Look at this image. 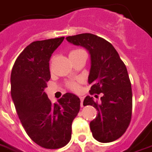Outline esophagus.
I'll return each instance as SVG.
<instances>
[{
  "label": "esophagus",
  "instance_id": "obj_1",
  "mask_svg": "<svg viewBox=\"0 0 152 152\" xmlns=\"http://www.w3.org/2000/svg\"><path fill=\"white\" fill-rule=\"evenodd\" d=\"M80 106L82 107V106H83V97H82V96H80Z\"/></svg>",
  "mask_w": 152,
  "mask_h": 152
}]
</instances>
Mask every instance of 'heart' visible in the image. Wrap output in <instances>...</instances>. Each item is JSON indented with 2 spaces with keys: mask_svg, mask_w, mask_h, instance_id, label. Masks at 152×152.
I'll list each match as a JSON object with an SVG mask.
<instances>
[{
  "mask_svg": "<svg viewBox=\"0 0 152 152\" xmlns=\"http://www.w3.org/2000/svg\"><path fill=\"white\" fill-rule=\"evenodd\" d=\"M80 50H73L70 53H74V52H77V51H80ZM68 87L72 91H78L80 88V85L77 81H72V82L68 83Z\"/></svg>",
  "mask_w": 152,
  "mask_h": 152,
  "instance_id": "1",
  "label": "heart"
}]
</instances>
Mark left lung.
Wrapping results in <instances>:
<instances>
[{
	"label": "left lung",
	"mask_w": 152,
	"mask_h": 152,
	"mask_svg": "<svg viewBox=\"0 0 152 152\" xmlns=\"http://www.w3.org/2000/svg\"><path fill=\"white\" fill-rule=\"evenodd\" d=\"M66 40L89 51L90 94L102 93L101 104L89 96L83 102L84 106H93L98 111L90 123L92 136L103 143L115 141L126 131L132 118V91L126 67L114 46L102 37L83 33Z\"/></svg>",
	"instance_id": "8db88e82"
}]
</instances>
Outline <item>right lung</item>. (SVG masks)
<instances>
[{"instance_id":"obj_1","label":"right lung","mask_w":152,"mask_h":152,"mask_svg":"<svg viewBox=\"0 0 152 152\" xmlns=\"http://www.w3.org/2000/svg\"><path fill=\"white\" fill-rule=\"evenodd\" d=\"M64 38L31 43L11 71V98L20 121L30 138L46 149H58L70 141L72 121L80 111L76 95L66 93L52 104L44 91L50 78V56Z\"/></svg>"}]
</instances>
